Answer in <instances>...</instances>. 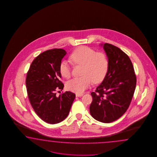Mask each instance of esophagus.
<instances>
[{
	"label": "esophagus",
	"mask_w": 157,
	"mask_h": 157,
	"mask_svg": "<svg viewBox=\"0 0 157 157\" xmlns=\"http://www.w3.org/2000/svg\"><path fill=\"white\" fill-rule=\"evenodd\" d=\"M82 95H83V94H76V97H81Z\"/></svg>",
	"instance_id": "34e87169"
}]
</instances>
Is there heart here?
<instances>
[{"mask_svg":"<svg viewBox=\"0 0 157 157\" xmlns=\"http://www.w3.org/2000/svg\"><path fill=\"white\" fill-rule=\"evenodd\" d=\"M70 59L75 64L82 65V76L67 81L66 86L70 91L81 94L91 86L93 81L94 83L100 82L107 75L109 60L107 54L103 52H96L90 47L82 46L74 51ZM59 71L62 76L70 77L71 69L67 61L63 60L60 63Z\"/></svg>","mask_w":157,"mask_h":157,"instance_id":"obj_1","label":"heart"}]
</instances>
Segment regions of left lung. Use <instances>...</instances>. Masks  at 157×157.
<instances>
[{
    "instance_id": "obj_1",
    "label": "left lung",
    "mask_w": 157,
    "mask_h": 157,
    "mask_svg": "<svg viewBox=\"0 0 157 157\" xmlns=\"http://www.w3.org/2000/svg\"><path fill=\"white\" fill-rule=\"evenodd\" d=\"M103 48L109 68L103 82L91 92L90 114L103 123L117 120L130 106L136 88V77L130 58L118 47L105 43Z\"/></svg>"
}]
</instances>
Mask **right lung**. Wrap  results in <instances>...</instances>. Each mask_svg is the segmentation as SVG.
Listing matches in <instances>:
<instances>
[{"label": "right lung", "mask_w": 157, "mask_h": 157, "mask_svg": "<svg viewBox=\"0 0 157 157\" xmlns=\"http://www.w3.org/2000/svg\"><path fill=\"white\" fill-rule=\"evenodd\" d=\"M66 53L62 49L45 51L35 58L27 73L26 85L30 104L37 115L48 124L63 121L76 97L71 91L56 95L58 91L63 89L64 84L59 80V66Z\"/></svg>", "instance_id": "right-lung-1"}]
</instances>
